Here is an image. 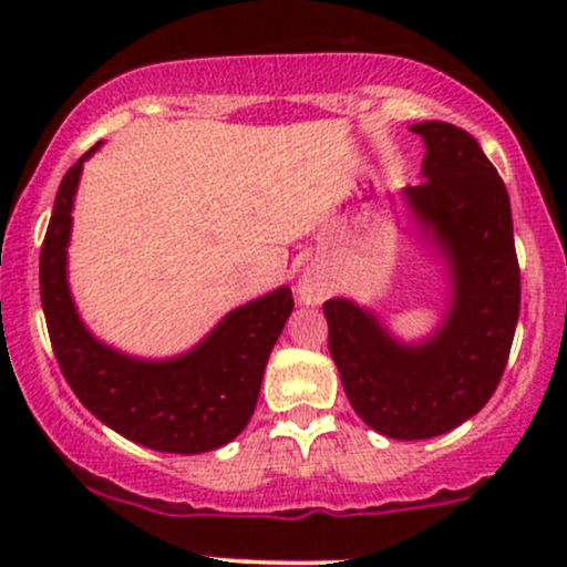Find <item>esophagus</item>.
Wrapping results in <instances>:
<instances>
[{
	"label": "esophagus",
	"mask_w": 567,
	"mask_h": 567,
	"mask_svg": "<svg viewBox=\"0 0 567 567\" xmlns=\"http://www.w3.org/2000/svg\"><path fill=\"white\" fill-rule=\"evenodd\" d=\"M324 296H328V285H324L317 275L306 271V275L298 279V298H301V303L317 306L324 301Z\"/></svg>",
	"instance_id": "1"
}]
</instances>
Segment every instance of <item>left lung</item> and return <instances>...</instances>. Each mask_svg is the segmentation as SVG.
Here are the masks:
<instances>
[{
    "instance_id": "1",
    "label": "left lung",
    "mask_w": 567,
    "mask_h": 567,
    "mask_svg": "<svg viewBox=\"0 0 567 567\" xmlns=\"http://www.w3.org/2000/svg\"><path fill=\"white\" fill-rule=\"evenodd\" d=\"M426 143L424 184L402 192L451 269V311L424 343H400L347 298H330L328 347L351 408L392 440H429L472 419L496 392L519 317V266L504 181L466 130L410 127Z\"/></svg>"
}]
</instances>
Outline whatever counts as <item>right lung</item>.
<instances>
[{
  "label": "right lung",
  "instance_id": "add662e5",
  "mask_svg": "<svg viewBox=\"0 0 567 567\" xmlns=\"http://www.w3.org/2000/svg\"><path fill=\"white\" fill-rule=\"evenodd\" d=\"M63 175L39 256V292L63 379L95 419L159 453H207L237 437L256 410L266 360L292 311L290 288L239 306L205 341L173 360H138L95 341L66 282L71 207L82 165Z\"/></svg>",
  "mask_w": 567,
  "mask_h": 567
}]
</instances>
